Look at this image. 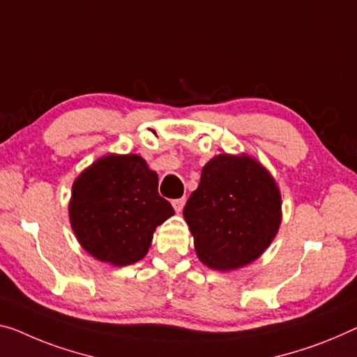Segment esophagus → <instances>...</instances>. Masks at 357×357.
<instances>
[{"label":"esophagus","instance_id":"34e87169","mask_svg":"<svg viewBox=\"0 0 357 357\" xmlns=\"http://www.w3.org/2000/svg\"><path fill=\"white\" fill-rule=\"evenodd\" d=\"M172 206H174L175 211L180 212V211L183 209V206H185V197H178V199H174L172 201Z\"/></svg>","mask_w":357,"mask_h":357}]
</instances>
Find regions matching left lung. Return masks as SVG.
<instances>
[{
    "label": "left lung",
    "instance_id": "8db88e82",
    "mask_svg": "<svg viewBox=\"0 0 357 357\" xmlns=\"http://www.w3.org/2000/svg\"><path fill=\"white\" fill-rule=\"evenodd\" d=\"M183 217L199 260L215 270H236L271 244L281 223V195L252 158L218 155L202 167Z\"/></svg>",
    "mask_w": 357,
    "mask_h": 357
}]
</instances>
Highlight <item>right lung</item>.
<instances>
[{
    "mask_svg": "<svg viewBox=\"0 0 357 357\" xmlns=\"http://www.w3.org/2000/svg\"><path fill=\"white\" fill-rule=\"evenodd\" d=\"M174 207L158 193V175L137 155L105 156L73 183L71 228L97 260L124 266L144 259L153 231Z\"/></svg>",
    "mask_w": 357,
    "mask_h": 357,
    "instance_id": "obj_1",
    "label": "right lung"
}]
</instances>
